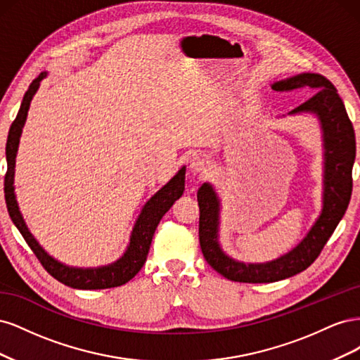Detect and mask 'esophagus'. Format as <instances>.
<instances>
[{"label": "esophagus", "mask_w": 360, "mask_h": 360, "mask_svg": "<svg viewBox=\"0 0 360 360\" xmlns=\"http://www.w3.org/2000/svg\"><path fill=\"white\" fill-rule=\"evenodd\" d=\"M189 169H191L192 174H204V172L209 171V165H207V160H205L204 158L195 156V158H192V160H191Z\"/></svg>", "instance_id": "1"}]
</instances>
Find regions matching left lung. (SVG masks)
<instances>
[{"instance_id":"left-lung-1","label":"left lung","mask_w":360,"mask_h":360,"mask_svg":"<svg viewBox=\"0 0 360 360\" xmlns=\"http://www.w3.org/2000/svg\"><path fill=\"white\" fill-rule=\"evenodd\" d=\"M276 91L311 90L314 94L290 114L312 112L319 117L324 139V197L321 214L308 236L291 252L264 264H243L226 257L217 243L219 200L204 183L197 197L200 205V246L217 274L234 282L263 284L300 274L319 258L324 245L340 224L352 198L353 163L356 158L354 129L335 85L319 73H302L275 82Z\"/></svg>"}]
</instances>
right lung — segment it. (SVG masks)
Here are the masks:
<instances>
[{
    "mask_svg": "<svg viewBox=\"0 0 360 360\" xmlns=\"http://www.w3.org/2000/svg\"><path fill=\"white\" fill-rule=\"evenodd\" d=\"M46 73H40L37 78L31 82L30 89L27 90L24 101L20 103V110L15 118V122L10 126L7 144H6V158H7V172L4 179V193H6V204L10 217H12L13 224L18 230L25 238L27 245L31 248L32 252L40 261V264L45 267L48 274L60 281L61 284L79 288V290H103V288H114L126 284L132 279L141 267L144 266L151 240H153V234L162 219L174 201L179 200L183 191H184V167L174 176L169 183H167L155 197H151L150 201L144 205L143 212H141L138 221L134 226L132 237H130L129 248L124 255L115 261L114 264L99 267V269H73L68 267L58 261L49 257L43 248L37 243V240L32 234L28 231V228L22 219V214L19 212V207L15 197V188H13V177H15V160H16V151L19 146V138L22 127L25 124L28 108L31 103L32 96L37 91L40 81L45 78Z\"/></svg>",
    "mask_w": 360,
    "mask_h": 360,
    "instance_id": "right-lung-1",
    "label": "right lung"
}]
</instances>
